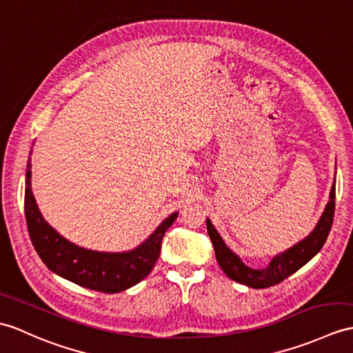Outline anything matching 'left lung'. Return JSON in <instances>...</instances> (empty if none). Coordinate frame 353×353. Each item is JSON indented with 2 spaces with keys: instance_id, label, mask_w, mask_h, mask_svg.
Segmentation results:
<instances>
[{
  "instance_id": "obj_1",
  "label": "left lung",
  "mask_w": 353,
  "mask_h": 353,
  "mask_svg": "<svg viewBox=\"0 0 353 353\" xmlns=\"http://www.w3.org/2000/svg\"><path fill=\"white\" fill-rule=\"evenodd\" d=\"M334 210H335V179L330 192V201H327L323 214L319 219L314 230L311 232L305 239H302L292 248L285 250L284 252L278 254L265 269H252L247 266L241 260V257L234 254L230 248L227 247L223 237L219 236L214 224L210 219H206L208 233L212 241V245L215 248V256L218 260V265L224 270V274L234 280L236 283H241L248 285L252 289H266L270 285H275L281 283L285 278L296 272L308 261L313 259L316 254L322 250L326 242V237L331 232L332 221H334Z\"/></svg>"
}]
</instances>
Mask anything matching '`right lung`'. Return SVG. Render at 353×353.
I'll list each match as a JSON object with an SVG mask.
<instances>
[{"instance_id":"add662e5","label":"right lung","mask_w":353,"mask_h":353,"mask_svg":"<svg viewBox=\"0 0 353 353\" xmlns=\"http://www.w3.org/2000/svg\"><path fill=\"white\" fill-rule=\"evenodd\" d=\"M177 215L179 212H174L163 219L157 230L135 250L126 252H101L78 247L57 233L40 214L31 191V158L28 159L26 174V218L32 247L48 269L85 289L119 293L144 280L159 259L162 237L173 225Z\"/></svg>"}]
</instances>
